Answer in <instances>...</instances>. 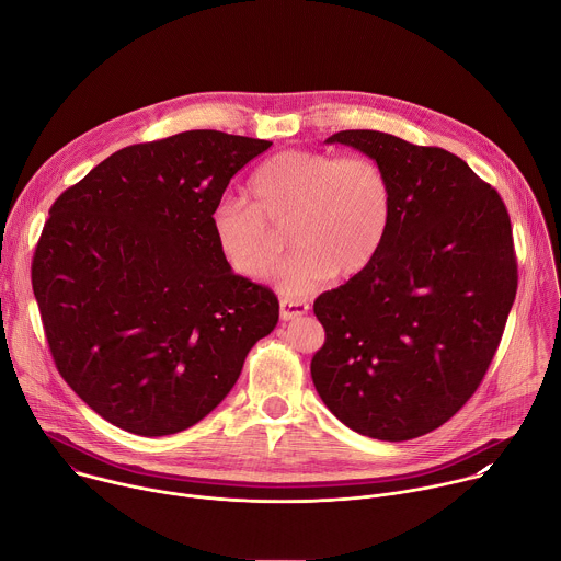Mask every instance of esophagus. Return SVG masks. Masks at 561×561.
Listing matches in <instances>:
<instances>
[{
	"mask_svg": "<svg viewBox=\"0 0 561 561\" xmlns=\"http://www.w3.org/2000/svg\"><path fill=\"white\" fill-rule=\"evenodd\" d=\"M308 301L306 299H293V297H286L279 301V314L282 319H295L299 314H306L308 312Z\"/></svg>",
	"mask_w": 561,
	"mask_h": 561,
	"instance_id": "obj_1",
	"label": "esophagus"
}]
</instances>
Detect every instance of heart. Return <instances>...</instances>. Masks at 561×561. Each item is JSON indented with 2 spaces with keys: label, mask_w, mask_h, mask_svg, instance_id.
I'll list each match as a JSON object with an SVG mask.
<instances>
[{
  "label": "heart",
  "mask_w": 561,
  "mask_h": 561,
  "mask_svg": "<svg viewBox=\"0 0 561 561\" xmlns=\"http://www.w3.org/2000/svg\"><path fill=\"white\" fill-rule=\"evenodd\" d=\"M390 217L392 188L377 159L293 148L251 175L247 202H219L210 230L226 264L247 279L273 273L286 232L295 253L277 286L304 295L331 275L364 273L386 242Z\"/></svg>",
  "instance_id": "heart-1"
}]
</instances>
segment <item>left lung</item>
Masks as SVG:
<instances>
[{"label": "left lung", "instance_id": "8db88e82", "mask_svg": "<svg viewBox=\"0 0 561 561\" xmlns=\"http://www.w3.org/2000/svg\"><path fill=\"white\" fill-rule=\"evenodd\" d=\"M327 141L377 159L392 217L373 264L314 299L327 342L310 362L312 383L355 433L415 439L468 402L497 353L517 293L511 217L444 148L379 130Z\"/></svg>", "mask_w": 561, "mask_h": 561}]
</instances>
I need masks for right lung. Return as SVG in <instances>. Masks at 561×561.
Listing matches in <instances>:
<instances>
[{
  "mask_svg": "<svg viewBox=\"0 0 561 561\" xmlns=\"http://www.w3.org/2000/svg\"><path fill=\"white\" fill-rule=\"evenodd\" d=\"M273 141L186 130L126 146L50 206L33 293L64 381L113 426L162 437L204 420L279 319L234 275L210 213Z\"/></svg>",
  "mask_w": 561,
  "mask_h": 561,
  "instance_id": "1",
  "label": "right lung"
}]
</instances>
